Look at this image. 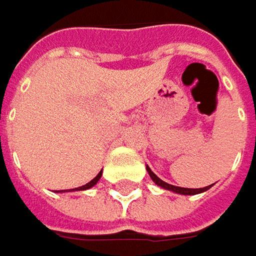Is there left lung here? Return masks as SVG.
Returning <instances> with one entry per match:
<instances>
[{
	"instance_id": "1",
	"label": "left lung",
	"mask_w": 256,
	"mask_h": 256,
	"mask_svg": "<svg viewBox=\"0 0 256 256\" xmlns=\"http://www.w3.org/2000/svg\"><path fill=\"white\" fill-rule=\"evenodd\" d=\"M146 169H147V172L150 174V178H152V180L154 182L157 186H160V188H163V190H168V191H172L174 194H179V195H196V194H201V192H206L210 190L212 185H208V186H204V188H180V186H174V185H170V184H168V182H164V180H162L154 172H152V169L146 164Z\"/></svg>"
}]
</instances>
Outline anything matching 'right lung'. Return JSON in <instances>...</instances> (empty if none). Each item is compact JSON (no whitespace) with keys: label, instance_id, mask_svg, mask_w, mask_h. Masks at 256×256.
<instances>
[{"label":"right lung","instance_id":"right-lung-1","mask_svg":"<svg viewBox=\"0 0 256 256\" xmlns=\"http://www.w3.org/2000/svg\"><path fill=\"white\" fill-rule=\"evenodd\" d=\"M102 178V170L98 174V176L94 178V179H92L88 184H86V185H82L80 188H76V190H62V191H58V192H74V191H86V190H90V188H93L98 182H99V179Z\"/></svg>","mask_w":256,"mask_h":256}]
</instances>
